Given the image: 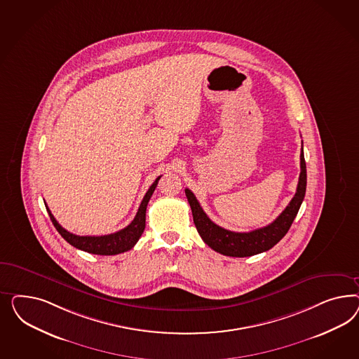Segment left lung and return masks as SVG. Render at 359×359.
Wrapping results in <instances>:
<instances>
[{"label":"left lung","instance_id":"8db88e82","mask_svg":"<svg viewBox=\"0 0 359 359\" xmlns=\"http://www.w3.org/2000/svg\"><path fill=\"white\" fill-rule=\"evenodd\" d=\"M306 188V165H305L304 151L302 147L300 154V176L296 188L294 198L279 215V217L272 221L264 228L255 229L249 233H237L216 225L198 204L196 196L187 188L185 196L192 209V216L196 229L203 241L210 249L217 251L226 257H251L263 251L270 250L280 239L287 234L291 228L294 217L304 200Z\"/></svg>","mask_w":359,"mask_h":359}]
</instances>
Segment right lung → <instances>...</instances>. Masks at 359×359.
<instances>
[{
	"label": "right lung",
	"mask_w": 359,
	"mask_h": 359,
	"mask_svg": "<svg viewBox=\"0 0 359 359\" xmlns=\"http://www.w3.org/2000/svg\"><path fill=\"white\" fill-rule=\"evenodd\" d=\"M159 179H161V176L156 177V180L152 183L149 191L146 192V195L142 200L141 205L138 208V212H137L134 219L131 221L130 225L121 229L116 233L108 234V236H76V234H72L59 225V222L55 219L48 207H46V209L54 224L55 229L74 248H76L79 250L87 251L90 254H97V255H116V254L130 250L141 237L142 233L144 230V224H146V208H147L152 194L158 185ZM44 205H47V204H44Z\"/></svg>",
	"instance_id": "right-lung-1"
}]
</instances>
